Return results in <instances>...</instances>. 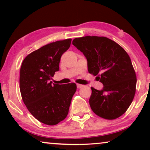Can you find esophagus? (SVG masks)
I'll return each instance as SVG.
<instances>
[{
  "mask_svg": "<svg viewBox=\"0 0 150 150\" xmlns=\"http://www.w3.org/2000/svg\"><path fill=\"white\" fill-rule=\"evenodd\" d=\"M76 85H77V88H78V89H81V88L84 87V85H81V84H77Z\"/></svg>",
  "mask_w": 150,
  "mask_h": 150,
  "instance_id": "1",
  "label": "esophagus"
}]
</instances>
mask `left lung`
Masks as SVG:
<instances>
[{"label": "left lung", "instance_id": "obj_1", "mask_svg": "<svg viewBox=\"0 0 150 150\" xmlns=\"http://www.w3.org/2000/svg\"><path fill=\"white\" fill-rule=\"evenodd\" d=\"M72 44L87 58L89 73L104 85L101 91L91 87V110L106 120L120 117L129 108L136 92V73L128 53L106 37L77 38Z\"/></svg>", "mask_w": 150, "mask_h": 150}]
</instances>
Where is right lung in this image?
Instances as JSON below:
<instances>
[{
	"label": "right lung",
	"mask_w": 150,
	"mask_h": 150,
	"mask_svg": "<svg viewBox=\"0 0 150 150\" xmlns=\"http://www.w3.org/2000/svg\"><path fill=\"white\" fill-rule=\"evenodd\" d=\"M71 41L66 39L45 45L28 54L20 67L22 99L33 116L49 126L65 120L76 91L74 83L52 85L50 81L59 71L61 57L68 50Z\"/></svg>",
	"instance_id": "obj_1"
}]
</instances>
